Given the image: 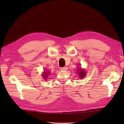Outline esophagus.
I'll return each instance as SVG.
<instances>
[{
	"label": "esophagus",
	"mask_w": 124,
	"mask_h": 124,
	"mask_svg": "<svg viewBox=\"0 0 124 124\" xmlns=\"http://www.w3.org/2000/svg\"><path fill=\"white\" fill-rule=\"evenodd\" d=\"M67 69H68V68H67V67H62V68H60V70H61V71H66V70H67Z\"/></svg>",
	"instance_id": "34e87169"
}]
</instances>
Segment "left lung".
Wrapping results in <instances>:
<instances>
[{"label":"left lung","instance_id":"1","mask_svg":"<svg viewBox=\"0 0 124 124\" xmlns=\"http://www.w3.org/2000/svg\"><path fill=\"white\" fill-rule=\"evenodd\" d=\"M77 72L78 74V78H80V79L84 78L86 76V71L84 69H82V68H78L77 70Z\"/></svg>","mask_w":124,"mask_h":124}]
</instances>
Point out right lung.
Returning a JSON list of instances; mask_svg holds the SVG:
<instances>
[{"label": "right lung", "mask_w": 124, "mask_h": 124, "mask_svg": "<svg viewBox=\"0 0 124 124\" xmlns=\"http://www.w3.org/2000/svg\"><path fill=\"white\" fill-rule=\"evenodd\" d=\"M51 74V72L48 70H46V71L44 70L43 72L42 73V77L44 79V80H46V79L47 78V77H48V76Z\"/></svg>", "instance_id": "right-lung-1"}]
</instances>
